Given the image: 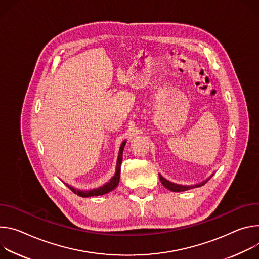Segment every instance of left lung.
I'll return each mask as SVG.
<instances>
[{"mask_svg":"<svg viewBox=\"0 0 259 259\" xmlns=\"http://www.w3.org/2000/svg\"><path fill=\"white\" fill-rule=\"evenodd\" d=\"M159 179H160V181H161V183H162V185L165 187V188H167V189H169V190H171V191H175V192H179V191H184V190H188V189H191V188H196V187H200V186H203L207 181H205V182H203V183H200V184H197V185H192V186H182V185H178V184H175V183H171V182H169V181H167V180H165L163 177H161L160 175H159Z\"/></svg>","mask_w":259,"mask_h":259,"instance_id":"1","label":"left lung"}]
</instances>
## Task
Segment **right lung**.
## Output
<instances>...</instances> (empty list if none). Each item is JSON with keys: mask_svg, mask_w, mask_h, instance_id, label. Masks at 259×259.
Instances as JSON below:
<instances>
[{"mask_svg": "<svg viewBox=\"0 0 259 259\" xmlns=\"http://www.w3.org/2000/svg\"><path fill=\"white\" fill-rule=\"evenodd\" d=\"M125 142L124 141L121 146H120V149H119V154H118V159H117V165H116V171H115V175L106 183L104 184L103 186L99 187V188H96V189H93V190H76L75 188L73 187H70V189L74 192V193H77L79 196H82V197H89V196H97V195H103V194H106L110 191H112L115 187H117L118 183H119V179H120V165H121V162H122V152H123V148H124V145H125Z\"/></svg>", "mask_w": 259, "mask_h": 259, "instance_id": "add662e5", "label": "right lung"}]
</instances>
